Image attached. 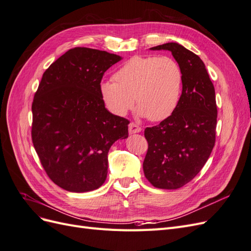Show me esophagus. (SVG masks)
Listing matches in <instances>:
<instances>
[{
	"instance_id": "esophagus-1",
	"label": "esophagus",
	"mask_w": 251,
	"mask_h": 251,
	"mask_svg": "<svg viewBox=\"0 0 251 251\" xmlns=\"http://www.w3.org/2000/svg\"><path fill=\"white\" fill-rule=\"evenodd\" d=\"M139 132H141V127L138 125H136L134 123H131L130 125H128V133L135 134V133H139Z\"/></svg>"
}]
</instances>
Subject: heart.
Masks as SVG:
<instances>
[{
  "label": "heart",
  "mask_w": 251,
  "mask_h": 251,
  "mask_svg": "<svg viewBox=\"0 0 251 251\" xmlns=\"http://www.w3.org/2000/svg\"><path fill=\"white\" fill-rule=\"evenodd\" d=\"M114 79L100 86L102 101L111 113L126 115L136 100L139 116L161 121L177 108L183 74L172 57L134 56L115 72Z\"/></svg>",
  "instance_id": "obj_1"
}]
</instances>
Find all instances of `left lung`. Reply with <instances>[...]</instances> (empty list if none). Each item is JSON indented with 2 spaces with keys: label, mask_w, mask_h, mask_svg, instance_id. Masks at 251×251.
I'll return each mask as SVG.
<instances>
[{
  "label": "left lung",
  "mask_w": 251,
  "mask_h": 251,
  "mask_svg": "<svg viewBox=\"0 0 251 251\" xmlns=\"http://www.w3.org/2000/svg\"><path fill=\"white\" fill-rule=\"evenodd\" d=\"M151 50L171 51L181 68L183 82L175 112L158 126L144 130L149 149L143 172L155 187L177 189L197 176L215 147V88L202 59L178 43Z\"/></svg>",
  "instance_id": "left-lung-1"
}]
</instances>
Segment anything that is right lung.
<instances>
[{"label":"right lung","mask_w":251,"mask_h":251,"mask_svg":"<svg viewBox=\"0 0 251 251\" xmlns=\"http://www.w3.org/2000/svg\"><path fill=\"white\" fill-rule=\"evenodd\" d=\"M121 57L76 47L44 72L32 102V142L48 177L72 193L100 187L112 144L130 121L113 115L100 92L104 72Z\"/></svg>","instance_id":"1"}]
</instances>
